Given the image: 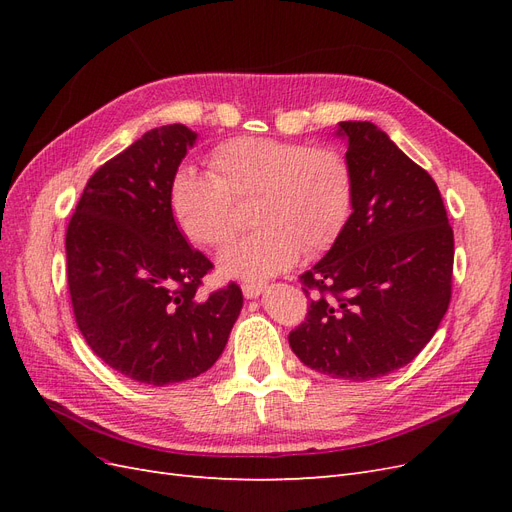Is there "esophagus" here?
I'll use <instances>...</instances> for the list:
<instances>
[{
    "instance_id": "1",
    "label": "esophagus",
    "mask_w": 512,
    "mask_h": 512,
    "mask_svg": "<svg viewBox=\"0 0 512 512\" xmlns=\"http://www.w3.org/2000/svg\"><path fill=\"white\" fill-rule=\"evenodd\" d=\"M241 290H243V297L245 299H258L260 294H262V290H265V286H262L260 282H245L241 286Z\"/></svg>"
}]
</instances>
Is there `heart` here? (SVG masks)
<instances>
[{
  "label": "heart",
  "instance_id": "obj_1",
  "mask_svg": "<svg viewBox=\"0 0 512 512\" xmlns=\"http://www.w3.org/2000/svg\"><path fill=\"white\" fill-rule=\"evenodd\" d=\"M209 162L213 175L181 166L168 198L179 230L203 247L228 243L235 235L229 200L252 198L256 230L220 254L226 277L265 280L282 273L301 250H327L350 218L354 177L335 149L243 136L215 147Z\"/></svg>",
  "mask_w": 512,
  "mask_h": 512
}]
</instances>
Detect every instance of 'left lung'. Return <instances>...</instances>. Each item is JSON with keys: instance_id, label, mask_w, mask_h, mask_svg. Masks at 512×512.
Masks as SVG:
<instances>
[{"instance_id": "1", "label": "left lung", "mask_w": 512, "mask_h": 512, "mask_svg": "<svg viewBox=\"0 0 512 512\" xmlns=\"http://www.w3.org/2000/svg\"><path fill=\"white\" fill-rule=\"evenodd\" d=\"M354 177L352 213L301 275L305 322L288 335L309 369L374 380L421 352L451 301L453 228L436 181L371 121H339ZM309 294V292H307Z\"/></svg>"}]
</instances>
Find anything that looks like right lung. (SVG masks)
Returning <instances> with one entry per match:
<instances>
[{
	"mask_svg": "<svg viewBox=\"0 0 512 512\" xmlns=\"http://www.w3.org/2000/svg\"><path fill=\"white\" fill-rule=\"evenodd\" d=\"M196 138L181 123L145 132L91 175L66 232L76 324L94 354L138 384L205 374L243 307L237 284L196 297L213 265L170 211V181Z\"/></svg>",
	"mask_w": 512,
	"mask_h": 512,
	"instance_id": "1",
	"label": "right lung"
}]
</instances>
